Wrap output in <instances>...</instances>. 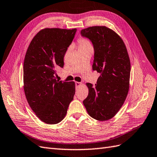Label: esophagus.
<instances>
[{"instance_id": "34e87169", "label": "esophagus", "mask_w": 157, "mask_h": 157, "mask_svg": "<svg viewBox=\"0 0 157 157\" xmlns=\"http://www.w3.org/2000/svg\"><path fill=\"white\" fill-rule=\"evenodd\" d=\"M82 85V82H75V85H76V88L79 87L80 86H81Z\"/></svg>"}]
</instances>
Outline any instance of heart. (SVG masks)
<instances>
[{
	"label": "heart",
	"mask_w": 157,
	"mask_h": 157,
	"mask_svg": "<svg viewBox=\"0 0 157 157\" xmlns=\"http://www.w3.org/2000/svg\"><path fill=\"white\" fill-rule=\"evenodd\" d=\"M78 48H85V47H92L91 43L89 39L86 38H80L78 40Z\"/></svg>",
	"instance_id": "1"
}]
</instances>
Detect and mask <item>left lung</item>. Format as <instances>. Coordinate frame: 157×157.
Instances as JSON below:
<instances>
[{
  "mask_svg": "<svg viewBox=\"0 0 157 157\" xmlns=\"http://www.w3.org/2000/svg\"><path fill=\"white\" fill-rule=\"evenodd\" d=\"M94 46L93 69L101 76L97 84L86 83L89 94L83 101L88 114L99 121L116 115L129 90L131 61L127 47L118 34L105 26L81 30Z\"/></svg>",
  "mask_w": 157,
  "mask_h": 157,
  "instance_id": "8db88e82",
  "label": "left lung"
}]
</instances>
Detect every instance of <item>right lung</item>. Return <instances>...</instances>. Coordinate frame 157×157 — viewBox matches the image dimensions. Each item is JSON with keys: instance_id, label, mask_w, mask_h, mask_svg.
<instances>
[{"instance_id": "obj_1", "label": "right lung", "mask_w": 157, "mask_h": 157, "mask_svg": "<svg viewBox=\"0 0 157 157\" xmlns=\"http://www.w3.org/2000/svg\"><path fill=\"white\" fill-rule=\"evenodd\" d=\"M76 29L45 28L30 42L23 66V88L30 107L46 124L65 117L75 94L74 81L56 79V68L63 67L64 56Z\"/></svg>"}]
</instances>
